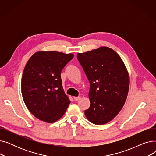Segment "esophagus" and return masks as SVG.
Here are the masks:
<instances>
[{
  "mask_svg": "<svg viewBox=\"0 0 156 156\" xmlns=\"http://www.w3.org/2000/svg\"><path fill=\"white\" fill-rule=\"evenodd\" d=\"M80 99V97H74V100L75 101H78Z\"/></svg>",
  "mask_w": 156,
  "mask_h": 156,
  "instance_id": "1",
  "label": "esophagus"
}]
</instances>
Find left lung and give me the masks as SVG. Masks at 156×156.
I'll list each match as a JSON object with an SVG mask.
<instances>
[{
	"mask_svg": "<svg viewBox=\"0 0 156 156\" xmlns=\"http://www.w3.org/2000/svg\"><path fill=\"white\" fill-rule=\"evenodd\" d=\"M77 58L90 83L91 104L85 111V116L95 125L108 123L117 116L126 100L129 76L126 66L108 47L78 53Z\"/></svg>",
	"mask_w": 156,
	"mask_h": 156,
	"instance_id": "obj_1",
	"label": "left lung"
}]
</instances>
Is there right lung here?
<instances>
[{"label": "right lung", "instance_id": "add662e5", "mask_svg": "<svg viewBox=\"0 0 156 156\" xmlns=\"http://www.w3.org/2000/svg\"><path fill=\"white\" fill-rule=\"evenodd\" d=\"M74 57L56 51H38L33 54L24 68L21 94L29 111L48 123L59 119L70 101L62 88L61 73Z\"/></svg>", "mask_w": 156, "mask_h": 156}]
</instances>
